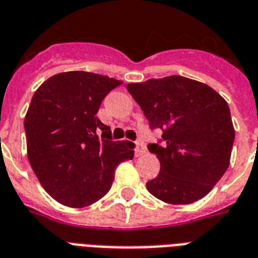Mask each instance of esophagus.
Wrapping results in <instances>:
<instances>
[{
	"mask_svg": "<svg viewBox=\"0 0 258 258\" xmlns=\"http://www.w3.org/2000/svg\"><path fill=\"white\" fill-rule=\"evenodd\" d=\"M146 146H145V143L142 141H138L137 142V149H135V153H137L138 157H141V155L146 154Z\"/></svg>",
	"mask_w": 258,
	"mask_h": 258,
	"instance_id": "obj_1",
	"label": "esophagus"
}]
</instances>
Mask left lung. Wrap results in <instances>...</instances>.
<instances>
[{
  "mask_svg": "<svg viewBox=\"0 0 258 258\" xmlns=\"http://www.w3.org/2000/svg\"><path fill=\"white\" fill-rule=\"evenodd\" d=\"M127 90L142 108L150 130L162 137L147 149L160 160V174L149 192L169 204L202 199L229 168L234 143L229 105L215 90L195 80L170 76Z\"/></svg>",
  "mask_w": 258,
  "mask_h": 258,
  "instance_id": "8db88e82",
  "label": "left lung"
}]
</instances>
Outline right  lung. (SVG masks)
<instances>
[{
    "mask_svg": "<svg viewBox=\"0 0 258 258\" xmlns=\"http://www.w3.org/2000/svg\"><path fill=\"white\" fill-rule=\"evenodd\" d=\"M123 82L88 72L60 73L35 92L25 116L29 164L56 202L81 208L111 189L117 165L134 158V145L112 141L97 112Z\"/></svg>",
    "mask_w": 258,
    "mask_h": 258,
    "instance_id": "right-lung-1",
    "label": "right lung"
}]
</instances>
